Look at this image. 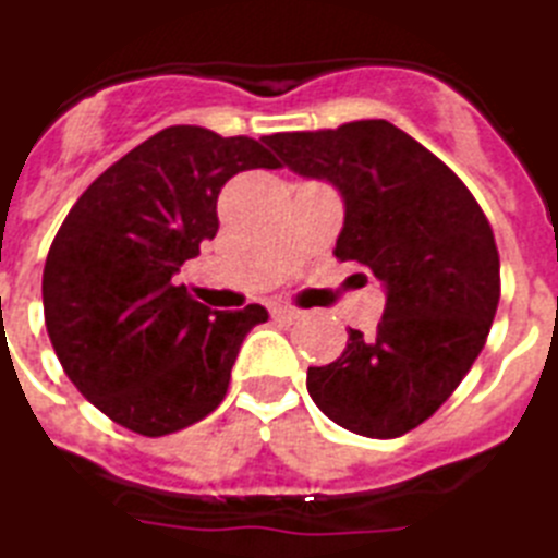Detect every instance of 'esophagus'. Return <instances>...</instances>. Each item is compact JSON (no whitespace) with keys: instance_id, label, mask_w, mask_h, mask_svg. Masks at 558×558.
<instances>
[{"instance_id":"obj_1","label":"esophagus","mask_w":558,"mask_h":558,"mask_svg":"<svg viewBox=\"0 0 558 558\" xmlns=\"http://www.w3.org/2000/svg\"><path fill=\"white\" fill-rule=\"evenodd\" d=\"M270 314H274L276 323H288V326H293V323H300V319H302V311H296V308H282V305H279V308L270 311Z\"/></svg>"}]
</instances>
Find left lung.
Instances as JSON below:
<instances>
[{"instance_id": "1", "label": "left lung", "mask_w": 558, "mask_h": 558, "mask_svg": "<svg viewBox=\"0 0 558 558\" xmlns=\"http://www.w3.org/2000/svg\"><path fill=\"white\" fill-rule=\"evenodd\" d=\"M265 145L305 180L335 185V256L384 288L373 338L349 328L335 364L308 366V396L352 434L392 439L434 416L481 355L500 300L495 235L463 180L384 119L274 133ZM366 274H357L366 282Z\"/></svg>"}]
</instances>
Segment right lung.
Returning a JSON list of instances; mask_svg holds the SVG:
<instances>
[{
    "mask_svg": "<svg viewBox=\"0 0 558 558\" xmlns=\"http://www.w3.org/2000/svg\"><path fill=\"white\" fill-rule=\"evenodd\" d=\"M279 159L250 136L174 124L86 189L51 241L43 311L63 373L86 401L142 436H166L218 408L262 305L211 311L180 267L218 232V194Z\"/></svg>",
    "mask_w": 558,
    "mask_h": 558,
    "instance_id": "1",
    "label": "right lung"
}]
</instances>
